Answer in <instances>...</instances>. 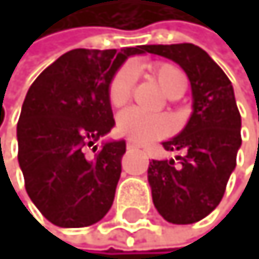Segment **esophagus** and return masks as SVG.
Listing matches in <instances>:
<instances>
[{"label":"esophagus","mask_w":259,"mask_h":259,"mask_svg":"<svg viewBox=\"0 0 259 259\" xmlns=\"http://www.w3.org/2000/svg\"><path fill=\"white\" fill-rule=\"evenodd\" d=\"M126 147H128V149L130 151H136V149H139V144L138 143H135V141H128V143H126Z\"/></svg>","instance_id":"obj_1"}]
</instances>
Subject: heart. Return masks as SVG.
<instances>
[{
  "mask_svg": "<svg viewBox=\"0 0 259 259\" xmlns=\"http://www.w3.org/2000/svg\"><path fill=\"white\" fill-rule=\"evenodd\" d=\"M151 73L159 82L162 91L168 97H180L186 89V79L180 68L167 61H157L151 64ZM136 73L131 64H124L113 74L108 84V100L110 105L115 108H121L130 102L133 87H135ZM120 135L136 143H147V141L163 138L174 131V121L165 115H152L144 113L141 110L130 108L118 116Z\"/></svg>",
  "mask_w": 259,
  "mask_h": 259,
  "instance_id": "b5f03b06",
  "label": "heart"
}]
</instances>
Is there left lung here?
I'll return each instance as SVG.
<instances>
[{"instance_id":"left-lung-1","label":"left lung","mask_w":259,"mask_h":259,"mask_svg":"<svg viewBox=\"0 0 259 259\" xmlns=\"http://www.w3.org/2000/svg\"><path fill=\"white\" fill-rule=\"evenodd\" d=\"M149 53L180 64L191 84L193 113L183 131L162 143L177 159L152 160V201L167 222L193 224L211 214L226 193L242 146V118L234 87L203 48L193 44L149 45Z\"/></svg>"}]
</instances>
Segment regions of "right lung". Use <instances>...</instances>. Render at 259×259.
Returning a JSON list of instances; mask_svg holds the SVG:
<instances>
[{
  "instance_id": "add662e5",
  "label": "right lung",
  "mask_w": 259,
  "mask_h": 259,
  "mask_svg": "<svg viewBox=\"0 0 259 259\" xmlns=\"http://www.w3.org/2000/svg\"><path fill=\"white\" fill-rule=\"evenodd\" d=\"M149 45L116 50L76 48L41 73L25 96L17 123L19 165L32 203L58 227H87L113 204L124 141L94 156L87 147L115 126L108 84L128 56Z\"/></svg>"
}]
</instances>
